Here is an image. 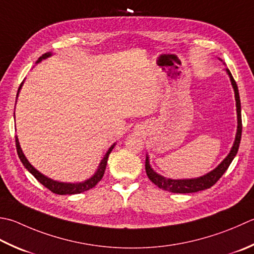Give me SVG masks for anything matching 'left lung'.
I'll use <instances>...</instances> for the list:
<instances>
[{"label": "left lung", "instance_id": "8db88e82", "mask_svg": "<svg viewBox=\"0 0 254 254\" xmlns=\"http://www.w3.org/2000/svg\"><path fill=\"white\" fill-rule=\"evenodd\" d=\"M228 74H229L230 80L232 83V87L235 89L236 94V102H237V113H238V130L235 143L231 148L230 153L228 154V156L221 162V164L217 168H215L212 172L208 173L207 175L201 176L199 178H193V180H170V178H165L161 175H158L154 172L150 163H148V157L146 156L145 160V171L146 175L150 178L152 183L155 184L157 187L163 188V190H168L171 192L176 193H188V192H197L200 190H205L207 188H210L211 186L219 181V178L225 174V172L228 170V167L233 161V158L237 155L238 150H239L240 141H241V133H242V120H241V103H240V96L239 90H238V86L233 79L232 74L229 69H226Z\"/></svg>", "mask_w": 254, "mask_h": 254}]
</instances>
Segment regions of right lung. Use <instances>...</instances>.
I'll return each instance as SVG.
<instances>
[{"label": "right lung", "mask_w": 254, "mask_h": 254, "mask_svg": "<svg viewBox=\"0 0 254 254\" xmlns=\"http://www.w3.org/2000/svg\"><path fill=\"white\" fill-rule=\"evenodd\" d=\"M51 55H52L51 53L44 54L42 57H39L38 62H41L42 59H45V58L49 57V56H51ZM21 87H22V84H21ZM21 87H19V89H21ZM19 89H18V91H19ZM15 144H16V151H17L19 160H21V162L23 163V165L26 167V170L29 173H31L32 175L35 178H36V180L39 183L42 184V185H44L45 187L47 188V190L53 191L54 193H57V195H73V193H80V192H83V191H87L89 190H91V188H93L94 186H96L97 184L102 180L104 171H106V166H107L109 154L111 153V151L113 150V147H114V144H113V145L110 148H109V151L107 152L106 156H104V158L100 163V165H99L98 171L96 172V174H94V175L91 178H89L88 181L83 182V183L67 184V183L55 182V181L51 180V178L44 176L43 174L39 173L37 170H35V168L31 165V164H29V162L26 160V157H25V155L23 154V152L21 150V146H19L17 136H15Z\"/></svg>", "instance_id": "right-lung-1"}]
</instances>
